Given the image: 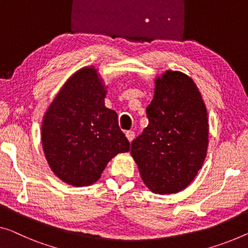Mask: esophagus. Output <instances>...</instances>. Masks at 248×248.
I'll use <instances>...</instances> for the list:
<instances>
[{"mask_svg": "<svg viewBox=\"0 0 248 248\" xmlns=\"http://www.w3.org/2000/svg\"><path fill=\"white\" fill-rule=\"evenodd\" d=\"M125 137H127V139L131 142L132 140L135 139V132L134 131H127V132H125Z\"/></svg>", "mask_w": 248, "mask_h": 248, "instance_id": "34e87169", "label": "esophagus"}]
</instances>
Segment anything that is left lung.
<instances>
[{
    "mask_svg": "<svg viewBox=\"0 0 248 248\" xmlns=\"http://www.w3.org/2000/svg\"><path fill=\"white\" fill-rule=\"evenodd\" d=\"M149 120L131 143V156L146 186L156 194H175L193 182L208 147V118L191 78L168 70L155 80Z\"/></svg>",
    "mask_w": 248,
    "mask_h": 248,
    "instance_id": "obj_1",
    "label": "left lung"
}]
</instances>
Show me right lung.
Instances as JSON below:
<instances>
[{
    "label": "right lung",
    "mask_w": 248,
    "mask_h": 248,
    "mask_svg": "<svg viewBox=\"0 0 248 248\" xmlns=\"http://www.w3.org/2000/svg\"><path fill=\"white\" fill-rule=\"evenodd\" d=\"M107 90L97 69L87 66L64 83L42 121V147L50 168L61 180L81 187L93 184L110 159L130 150L106 108Z\"/></svg>",
    "instance_id": "right-lung-1"
}]
</instances>
